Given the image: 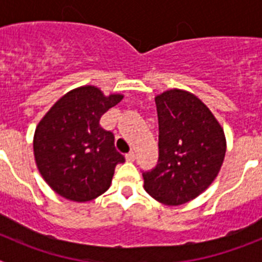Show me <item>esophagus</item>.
Listing matches in <instances>:
<instances>
[{
    "label": "esophagus",
    "mask_w": 262,
    "mask_h": 262,
    "mask_svg": "<svg viewBox=\"0 0 262 262\" xmlns=\"http://www.w3.org/2000/svg\"><path fill=\"white\" fill-rule=\"evenodd\" d=\"M126 160L127 161H129V163L134 161V160H135V152H128V154L126 155Z\"/></svg>",
    "instance_id": "34e87169"
}]
</instances>
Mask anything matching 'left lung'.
<instances>
[{"instance_id":"left-lung-1","label":"left lung","mask_w":262,"mask_h":262,"mask_svg":"<svg viewBox=\"0 0 262 262\" xmlns=\"http://www.w3.org/2000/svg\"><path fill=\"white\" fill-rule=\"evenodd\" d=\"M159 161L143 172L144 189L168 206L184 205L207 189L226 155V136L209 107L194 94L170 89L155 98Z\"/></svg>"}]
</instances>
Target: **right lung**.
I'll return each instance as SVG.
<instances>
[{"mask_svg":"<svg viewBox=\"0 0 262 262\" xmlns=\"http://www.w3.org/2000/svg\"><path fill=\"white\" fill-rule=\"evenodd\" d=\"M122 99V94L106 97L86 85L62 96L39 122L34 135L36 166L59 195L86 202L110 187L115 166L124 163V156L99 119Z\"/></svg>","mask_w":262,"mask_h":262,"instance_id":"right-lung-1","label":"right lung"}]
</instances>
